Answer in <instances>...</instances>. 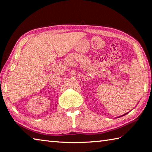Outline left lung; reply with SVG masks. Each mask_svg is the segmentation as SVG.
<instances>
[{"label": "left lung", "mask_w": 152, "mask_h": 152, "mask_svg": "<svg viewBox=\"0 0 152 152\" xmlns=\"http://www.w3.org/2000/svg\"><path fill=\"white\" fill-rule=\"evenodd\" d=\"M126 114H127V113H125V114H124V115H121V116H120V117H123V116H124V115H125Z\"/></svg>", "instance_id": "1"}]
</instances>
